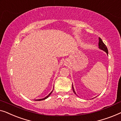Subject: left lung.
<instances>
[{"label":"left lung","mask_w":121,"mask_h":121,"mask_svg":"<svg viewBox=\"0 0 121 121\" xmlns=\"http://www.w3.org/2000/svg\"><path fill=\"white\" fill-rule=\"evenodd\" d=\"M99 48L100 49H101V50H102L104 51V52H106V54L108 55V48H107L106 46L105 45V44L103 43V40H101V39L100 38H99ZM72 90H73V91L74 94L77 95V94L76 93L75 91H74V89L73 86V84H72Z\"/></svg>","instance_id":"obj_1"}]
</instances>
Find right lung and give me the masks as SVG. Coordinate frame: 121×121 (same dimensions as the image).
<instances>
[{"instance_id":"right-lung-1","label":"right lung","mask_w":121,"mask_h":121,"mask_svg":"<svg viewBox=\"0 0 121 121\" xmlns=\"http://www.w3.org/2000/svg\"><path fill=\"white\" fill-rule=\"evenodd\" d=\"M52 91H52V92H51L50 93H49V94L48 95H47V96H46V97H45V98H43V99H37V100H35V101H41V100H45V99H47V98H48V97H49V96H50V94H52Z\"/></svg>"}]
</instances>
